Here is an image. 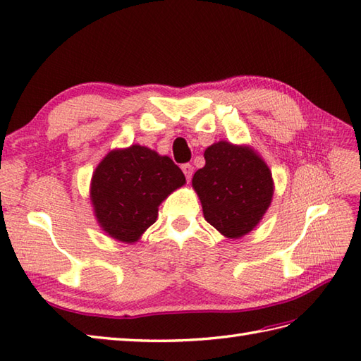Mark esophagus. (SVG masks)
I'll return each mask as SVG.
<instances>
[{"instance_id": "34e87169", "label": "esophagus", "mask_w": 361, "mask_h": 361, "mask_svg": "<svg viewBox=\"0 0 361 361\" xmlns=\"http://www.w3.org/2000/svg\"><path fill=\"white\" fill-rule=\"evenodd\" d=\"M181 171H183V173H185L186 180L190 181V178H192V173H194L192 164H183V166H181Z\"/></svg>"}]
</instances>
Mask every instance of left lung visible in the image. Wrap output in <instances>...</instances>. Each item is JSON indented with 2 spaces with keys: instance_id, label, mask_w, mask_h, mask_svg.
<instances>
[{
  "instance_id": "obj_1",
  "label": "left lung",
  "mask_w": 361,
  "mask_h": 361,
  "mask_svg": "<svg viewBox=\"0 0 361 361\" xmlns=\"http://www.w3.org/2000/svg\"><path fill=\"white\" fill-rule=\"evenodd\" d=\"M206 164L192 178L208 224L229 239L248 234L273 197L271 172L248 147L226 141L204 150Z\"/></svg>"
}]
</instances>
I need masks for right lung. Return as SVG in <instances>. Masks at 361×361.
I'll return each mask as SVG.
<instances>
[{
	"mask_svg": "<svg viewBox=\"0 0 361 361\" xmlns=\"http://www.w3.org/2000/svg\"><path fill=\"white\" fill-rule=\"evenodd\" d=\"M185 181L171 158L132 145L110 152L97 166L91 202L104 231L118 240L135 242L155 224L159 203Z\"/></svg>",
	"mask_w": 361,
	"mask_h": 361,
	"instance_id": "add662e5",
	"label": "right lung"
}]
</instances>
